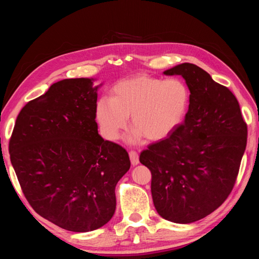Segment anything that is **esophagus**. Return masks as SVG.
<instances>
[{"label": "esophagus", "mask_w": 259, "mask_h": 259, "mask_svg": "<svg viewBox=\"0 0 259 259\" xmlns=\"http://www.w3.org/2000/svg\"><path fill=\"white\" fill-rule=\"evenodd\" d=\"M130 159H131V163L133 164V165H137V164L139 163V156H138V153L134 150L130 151Z\"/></svg>", "instance_id": "1"}]
</instances>
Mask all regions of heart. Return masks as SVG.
Returning <instances> with one entry per match:
<instances>
[{
	"label": "heart",
	"mask_w": 259,
	"mask_h": 259,
	"mask_svg": "<svg viewBox=\"0 0 259 259\" xmlns=\"http://www.w3.org/2000/svg\"><path fill=\"white\" fill-rule=\"evenodd\" d=\"M190 93L178 79L162 80L139 74L117 83L112 98L104 97L96 105V119L106 138L117 140L128 127V116L135 126L127 137L139 144L144 137L161 140L184 122L189 108Z\"/></svg>",
	"instance_id": "1"
}]
</instances>
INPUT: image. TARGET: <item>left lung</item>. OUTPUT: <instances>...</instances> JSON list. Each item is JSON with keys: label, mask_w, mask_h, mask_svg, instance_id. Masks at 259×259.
<instances>
[{"label": "left lung", "mask_w": 259, "mask_h": 259, "mask_svg": "<svg viewBox=\"0 0 259 259\" xmlns=\"http://www.w3.org/2000/svg\"><path fill=\"white\" fill-rule=\"evenodd\" d=\"M190 91L184 123L151 144L139 161L151 171L154 207L166 221L190 224L221 206L237 180L247 126L232 92L189 62L164 71Z\"/></svg>", "instance_id": "obj_1"}]
</instances>
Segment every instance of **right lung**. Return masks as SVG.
Instances as JSON below:
<instances>
[{"label": "right lung", "instance_id": "add662e5", "mask_svg": "<svg viewBox=\"0 0 259 259\" xmlns=\"http://www.w3.org/2000/svg\"><path fill=\"white\" fill-rule=\"evenodd\" d=\"M94 79H65L21 109L11 162L29 204L74 232L112 218L115 186L131 167L127 151L98 134Z\"/></svg>", "mask_w": 259, "mask_h": 259}]
</instances>
